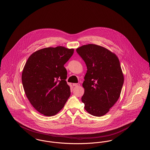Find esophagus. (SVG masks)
<instances>
[{"label":"esophagus","mask_w":150,"mask_h":150,"mask_svg":"<svg viewBox=\"0 0 150 150\" xmlns=\"http://www.w3.org/2000/svg\"><path fill=\"white\" fill-rule=\"evenodd\" d=\"M72 85L74 86H80V84H78V83H74V84H72Z\"/></svg>","instance_id":"esophagus-1"}]
</instances>
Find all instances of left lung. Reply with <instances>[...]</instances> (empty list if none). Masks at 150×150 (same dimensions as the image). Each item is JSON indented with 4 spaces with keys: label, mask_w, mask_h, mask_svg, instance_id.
<instances>
[{
    "label": "left lung",
    "mask_w": 150,
    "mask_h": 150,
    "mask_svg": "<svg viewBox=\"0 0 150 150\" xmlns=\"http://www.w3.org/2000/svg\"><path fill=\"white\" fill-rule=\"evenodd\" d=\"M76 51L88 69L83 83L84 108L92 115H104L118 100L124 83L120 60L107 48L94 44L83 45Z\"/></svg>",
    "instance_id": "1"
}]
</instances>
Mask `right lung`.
Instances as JSON below:
<instances>
[{
  "mask_svg": "<svg viewBox=\"0 0 150 150\" xmlns=\"http://www.w3.org/2000/svg\"><path fill=\"white\" fill-rule=\"evenodd\" d=\"M74 51L63 46L42 48L25 62L22 74L25 94L36 110L45 116L57 114L70 96L64 65Z\"/></svg>",
  "mask_w": 150,
  "mask_h": 150,
  "instance_id": "right-lung-1",
  "label": "right lung"
}]
</instances>
